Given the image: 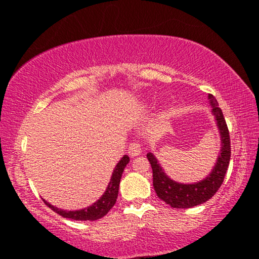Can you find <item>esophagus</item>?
<instances>
[{
  "label": "esophagus",
  "instance_id": "34e87169",
  "mask_svg": "<svg viewBox=\"0 0 259 259\" xmlns=\"http://www.w3.org/2000/svg\"><path fill=\"white\" fill-rule=\"evenodd\" d=\"M128 153L131 157L138 156L142 153V147H140L138 143H131L128 148Z\"/></svg>",
  "mask_w": 259,
  "mask_h": 259
}]
</instances>
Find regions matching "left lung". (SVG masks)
Returning a JSON list of instances; mask_svg holds the SVG:
<instances>
[{
    "label": "left lung",
    "instance_id": "obj_1",
    "mask_svg": "<svg viewBox=\"0 0 259 259\" xmlns=\"http://www.w3.org/2000/svg\"><path fill=\"white\" fill-rule=\"evenodd\" d=\"M208 99L219 136H221V151H219L216 163L207 177L202 181L192 184L178 183L164 172L160 162L153 153L150 152L146 155L153 170V186H154L156 195L172 208L186 209L207 202L222 186L227 168H229L231 159L229 129H227L222 109L218 107L216 98L212 95H209Z\"/></svg>",
    "mask_w": 259,
    "mask_h": 259
}]
</instances>
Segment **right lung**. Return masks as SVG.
Wrapping results in <instances>:
<instances>
[{
    "mask_svg": "<svg viewBox=\"0 0 259 259\" xmlns=\"http://www.w3.org/2000/svg\"><path fill=\"white\" fill-rule=\"evenodd\" d=\"M129 156L123 155V157L117 162L116 166L112 172L111 181L108 183L106 191L95 203L89 205V207L80 210H63L47 202L45 199H43V201H45L48 207L51 208V210H54L55 212L64 218L74 219V221H96V219L102 218L113 208V205L116 202L122 174H123V170L126 164L129 163Z\"/></svg>",
    "mask_w": 259,
    "mask_h": 259,
    "instance_id": "right-lung-1",
    "label": "right lung"
}]
</instances>
